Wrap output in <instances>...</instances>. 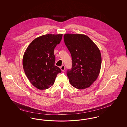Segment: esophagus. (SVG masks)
Listing matches in <instances>:
<instances>
[{
  "mask_svg": "<svg viewBox=\"0 0 127 127\" xmlns=\"http://www.w3.org/2000/svg\"><path fill=\"white\" fill-rule=\"evenodd\" d=\"M61 70L62 71H64V70H65V66H64V65H62V66L61 67Z\"/></svg>",
  "mask_w": 127,
  "mask_h": 127,
  "instance_id": "1",
  "label": "esophagus"
}]
</instances>
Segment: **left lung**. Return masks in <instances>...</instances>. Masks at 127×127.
<instances>
[{"label":"left lung","mask_w":127,"mask_h":127,"mask_svg":"<svg viewBox=\"0 0 127 127\" xmlns=\"http://www.w3.org/2000/svg\"><path fill=\"white\" fill-rule=\"evenodd\" d=\"M64 39L72 60V68L66 73L70 84L79 90L90 87L97 79L101 68L99 48L83 34H66Z\"/></svg>","instance_id":"obj_1"}]
</instances>
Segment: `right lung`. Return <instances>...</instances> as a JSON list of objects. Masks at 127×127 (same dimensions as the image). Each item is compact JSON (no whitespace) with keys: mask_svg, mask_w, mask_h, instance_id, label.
<instances>
[{"mask_svg":"<svg viewBox=\"0 0 127 127\" xmlns=\"http://www.w3.org/2000/svg\"><path fill=\"white\" fill-rule=\"evenodd\" d=\"M63 34H47L36 37L26 49L23 58L25 73L38 90L48 89L54 83L61 69L55 65L54 48Z\"/></svg>","mask_w":127,"mask_h":127,"instance_id":"add662e5","label":"right lung"}]
</instances>
